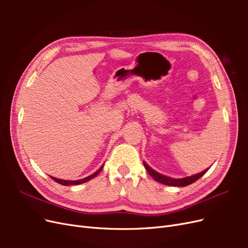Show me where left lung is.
<instances>
[{
  "label": "left lung",
  "instance_id": "1",
  "mask_svg": "<svg viewBox=\"0 0 248 248\" xmlns=\"http://www.w3.org/2000/svg\"><path fill=\"white\" fill-rule=\"evenodd\" d=\"M142 163H144V167H145V169L147 170V171L149 172V175L151 176V177L155 180V181L159 182V183H161V184H164V185L178 186V187H184V186L189 185V184H191V183H193V182H196L197 180H199L202 175H205L206 172H207V170H209V169H207V170H202V171L199 172V174L192 175V176H190V177L175 179V178H170V177H168V176H164V175L159 174L158 171H156V170H154L153 169L150 168L145 161H142Z\"/></svg>",
  "mask_w": 248,
  "mask_h": 248
}]
</instances>
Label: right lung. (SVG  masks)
Segmentation results:
<instances>
[{"mask_svg": "<svg viewBox=\"0 0 248 248\" xmlns=\"http://www.w3.org/2000/svg\"><path fill=\"white\" fill-rule=\"evenodd\" d=\"M102 168H103V164H102V166L99 168V170H96V171L94 172V174L90 175V176H88V177H86V178H84V179L76 180V181H72V180H62V179H58V178L51 177V176H50V178H51L52 180H55L56 182L60 183L61 185H66V186H69V185H78V184H81V183H85V182H87V181H90V180L93 179L94 177H96V176L98 175L99 172L101 171Z\"/></svg>", "mask_w": 248, "mask_h": 248, "instance_id": "1", "label": "right lung"}]
</instances>
